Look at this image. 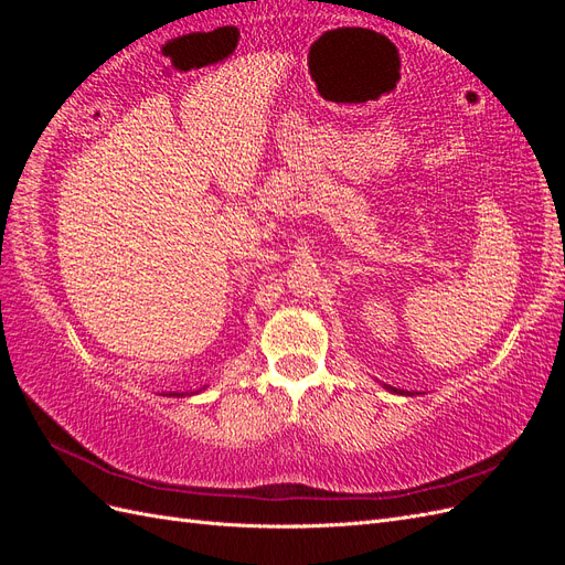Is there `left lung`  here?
<instances>
[{
  "mask_svg": "<svg viewBox=\"0 0 565 565\" xmlns=\"http://www.w3.org/2000/svg\"><path fill=\"white\" fill-rule=\"evenodd\" d=\"M388 391H396V393H405V391H398V388H391V386H386Z\"/></svg>",
  "mask_w": 565,
  "mask_h": 565,
  "instance_id": "left-lung-1",
  "label": "left lung"
}]
</instances>
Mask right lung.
Instances as JSON below:
<instances>
[{
    "label": "right lung",
    "instance_id": "add662e5",
    "mask_svg": "<svg viewBox=\"0 0 565 565\" xmlns=\"http://www.w3.org/2000/svg\"><path fill=\"white\" fill-rule=\"evenodd\" d=\"M169 396H179V393H169ZM181 396H183V393H181Z\"/></svg>",
    "mask_w": 565,
    "mask_h": 565
}]
</instances>
